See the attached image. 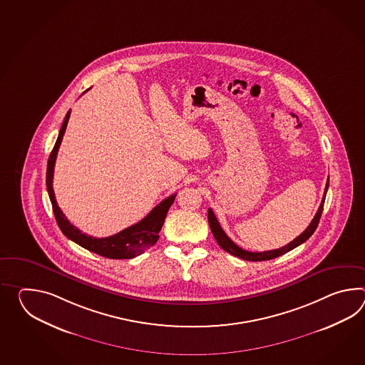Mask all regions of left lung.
<instances>
[{"label": "left lung", "instance_id": "8db88e82", "mask_svg": "<svg viewBox=\"0 0 365 365\" xmlns=\"http://www.w3.org/2000/svg\"><path fill=\"white\" fill-rule=\"evenodd\" d=\"M327 188H329V178L326 182V187H324V197H322V202L321 205L317 211L314 219L312 220L310 225H309L302 233H301L297 238H294L292 242L285 245L280 249H276V250H269V252H247V250H243L240 246H237L227 235L225 232L222 230V227H220L219 221L216 219L215 213L212 211L211 208L208 210V222H210V227H211L212 235L215 237V240L219 243L220 247L222 250L235 255L237 258H241L243 260H252V262H260V260H269L277 258L280 255H283L285 252H291L294 247L300 246L301 243L305 242L307 240H309V237H312V235L316 232L317 227H318V222L321 219V215L324 211V199H326V194H327Z\"/></svg>", "mask_w": 365, "mask_h": 365}]
</instances>
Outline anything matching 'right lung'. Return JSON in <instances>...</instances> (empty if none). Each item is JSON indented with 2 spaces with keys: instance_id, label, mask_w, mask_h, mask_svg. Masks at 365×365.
<instances>
[{
  "instance_id": "1",
  "label": "right lung",
  "mask_w": 365,
  "mask_h": 365,
  "mask_svg": "<svg viewBox=\"0 0 365 365\" xmlns=\"http://www.w3.org/2000/svg\"><path fill=\"white\" fill-rule=\"evenodd\" d=\"M69 116H71V111H68L65 115L61 130L58 132L56 144H55L52 152L49 154L48 163H47L46 183H47V191H48L51 202H52V210L55 213L57 225L61 229V232L64 233L66 238H69L73 242L78 243L80 246H82L86 250H89V252H96L98 255H102V257L110 258V259H130V258H135V257H138L140 254L145 252L146 249L152 247L154 243L158 241V238H160L158 233L163 227V221L166 219L168 211H169L171 204L174 202L177 194L166 197L157 207H154L148 216H145L141 221H138V224L127 227V229H124L116 235H110V237H106V238H96V237L82 233L80 229H77L68 221L64 213L60 210V207L57 205L56 197H55V192H53V186H52L57 152H58V148H60V144L63 141V136H64L65 130H66V125H68Z\"/></svg>"
}]
</instances>
